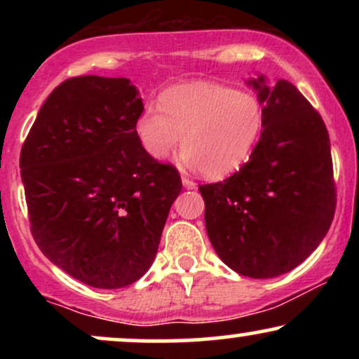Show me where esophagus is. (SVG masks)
<instances>
[{
	"instance_id": "obj_1",
	"label": "esophagus",
	"mask_w": 359,
	"mask_h": 359,
	"mask_svg": "<svg viewBox=\"0 0 359 359\" xmlns=\"http://www.w3.org/2000/svg\"><path fill=\"white\" fill-rule=\"evenodd\" d=\"M182 185L185 189H196V182L189 179V177H182Z\"/></svg>"
}]
</instances>
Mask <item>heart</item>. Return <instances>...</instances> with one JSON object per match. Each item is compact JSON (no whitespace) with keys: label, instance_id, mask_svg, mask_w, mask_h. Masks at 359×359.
I'll use <instances>...</instances> for the list:
<instances>
[{"label":"heart","instance_id":"heart-1","mask_svg":"<svg viewBox=\"0 0 359 359\" xmlns=\"http://www.w3.org/2000/svg\"><path fill=\"white\" fill-rule=\"evenodd\" d=\"M265 113L255 94L214 82L167 89L158 108L147 106L135 121L142 150L167 160L182 137V162L205 179H224L251 158L262 138Z\"/></svg>","mask_w":359,"mask_h":359}]
</instances>
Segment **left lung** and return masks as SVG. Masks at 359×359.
<instances>
[{
  "label": "left lung",
  "mask_w": 359,
  "mask_h": 359,
  "mask_svg": "<svg viewBox=\"0 0 359 359\" xmlns=\"http://www.w3.org/2000/svg\"><path fill=\"white\" fill-rule=\"evenodd\" d=\"M265 126L257 150L222 182L199 185L205 229L217 257L236 273L273 278L294 270L329 231L336 185L323 118L285 79L248 81Z\"/></svg>",
  "instance_id": "8db88e82"
}]
</instances>
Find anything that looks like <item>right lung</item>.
I'll return each instance as SVG.
<instances>
[{"mask_svg":"<svg viewBox=\"0 0 359 359\" xmlns=\"http://www.w3.org/2000/svg\"><path fill=\"white\" fill-rule=\"evenodd\" d=\"M142 111L130 79L72 77L52 90L22 147L34 240L90 287L121 288L147 273L182 191L177 168L140 147Z\"/></svg>","mask_w":359,"mask_h":359,"instance_id":"add662e5","label":"right lung"}]
</instances>
